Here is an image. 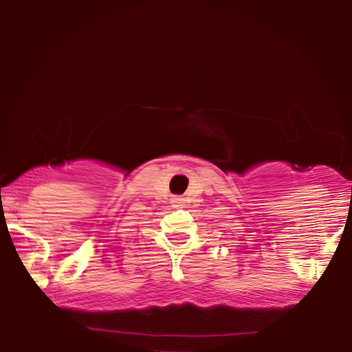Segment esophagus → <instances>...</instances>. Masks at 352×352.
Wrapping results in <instances>:
<instances>
[{
    "label": "esophagus",
    "instance_id": "obj_1",
    "mask_svg": "<svg viewBox=\"0 0 352 352\" xmlns=\"http://www.w3.org/2000/svg\"><path fill=\"white\" fill-rule=\"evenodd\" d=\"M171 204L176 205V206H182V205H184V199H182V197H173Z\"/></svg>",
    "mask_w": 352,
    "mask_h": 352
}]
</instances>
